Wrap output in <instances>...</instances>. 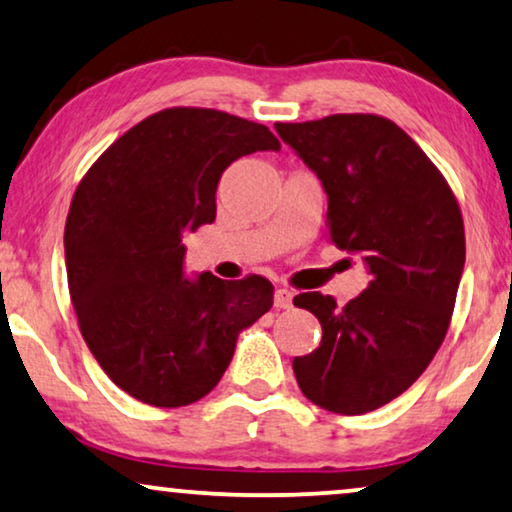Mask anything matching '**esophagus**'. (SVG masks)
<instances>
[{"mask_svg": "<svg viewBox=\"0 0 512 512\" xmlns=\"http://www.w3.org/2000/svg\"><path fill=\"white\" fill-rule=\"evenodd\" d=\"M293 303V293L289 289H277L275 291V307L277 310H289Z\"/></svg>", "mask_w": 512, "mask_h": 512, "instance_id": "esophagus-1", "label": "esophagus"}]
</instances>
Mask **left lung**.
<instances>
[{
  "label": "left lung",
  "mask_w": 512,
  "mask_h": 512,
  "mask_svg": "<svg viewBox=\"0 0 512 512\" xmlns=\"http://www.w3.org/2000/svg\"><path fill=\"white\" fill-rule=\"evenodd\" d=\"M275 130L324 186L328 240L370 275L345 307L319 291L293 298L324 331L293 373L314 405L363 415L401 396L443 345L466 261L464 219L438 167L389 118L335 114Z\"/></svg>",
  "instance_id": "1"
}]
</instances>
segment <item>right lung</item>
<instances>
[{
    "label": "right lung",
    "instance_id": "add662e5",
    "mask_svg": "<svg viewBox=\"0 0 512 512\" xmlns=\"http://www.w3.org/2000/svg\"><path fill=\"white\" fill-rule=\"evenodd\" d=\"M279 149L261 123L174 107L130 128L81 179L65 226L69 296L88 349L125 394L156 408L200 401L237 335L272 307L265 277H186L181 237L216 219L230 163Z\"/></svg>",
    "mask_w": 512,
    "mask_h": 512
}]
</instances>
